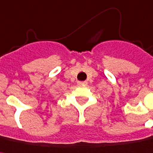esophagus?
<instances>
[{"label":"esophagus","mask_w":153,"mask_h":153,"mask_svg":"<svg viewBox=\"0 0 153 153\" xmlns=\"http://www.w3.org/2000/svg\"><path fill=\"white\" fill-rule=\"evenodd\" d=\"M79 85H86L87 84V82H78Z\"/></svg>","instance_id":"obj_1"}]
</instances>
